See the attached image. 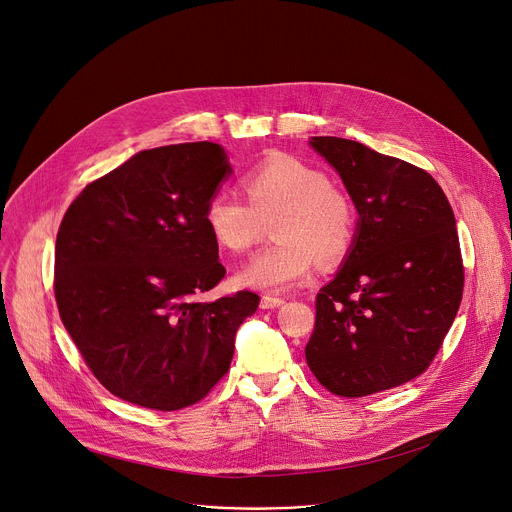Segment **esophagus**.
Instances as JSON below:
<instances>
[{"label": "esophagus", "instance_id": "1", "mask_svg": "<svg viewBox=\"0 0 512 512\" xmlns=\"http://www.w3.org/2000/svg\"><path fill=\"white\" fill-rule=\"evenodd\" d=\"M283 304H285V300H283V298H277V296H263V298H261V308H263V310L279 308V306H283Z\"/></svg>", "mask_w": 512, "mask_h": 512}]
</instances>
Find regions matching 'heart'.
Instances as JSON below:
<instances>
[{"label": "heart", "instance_id": "heart-1", "mask_svg": "<svg viewBox=\"0 0 512 512\" xmlns=\"http://www.w3.org/2000/svg\"><path fill=\"white\" fill-rule=\"evenodd\" d=\"M247 202L231 192L212 194L202 221L212 241L245 253L271 225L273 245L259 251L239 273V281L257 289H285L306 279L320 263L346 255L354 237V206L316 166L281 156L251 170L243 182Z\"/></svg>", "mask_w": 512, "mask_h": 512}]
</instances>
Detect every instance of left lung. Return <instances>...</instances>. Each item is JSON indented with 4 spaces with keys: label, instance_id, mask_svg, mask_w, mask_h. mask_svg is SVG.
Returning a JSON list of instances; mask_svg holds the SVG:
<instances>
[{
    "label": "left lung",
    "instance_id": "8db88e82",
    "mask_svg": "<svg viewBox=\"0 0 512 512\" xmlns=\"http://www.w3.org/2000/svg\"><path fill=\"white\" fill-rule=\"evenodd\" d=\"M310 143L340 174L358 229L316 296L306 360L334 395L381 393L427 371L458 314L464 265L454 210L409 162L342 137Z\"/></svg>",
    "mask_w": 512,
    "mask_h": 512
}]
</instances>
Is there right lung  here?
Listing matches in <instances>:
<instances>
[{"instance_id": "1", "label": "right lung", "mask_w": 512, "mask_h": 512, "mask_svg": "<svg viewBox=\"0 0 512 512\" xmlns=\"http://www.w3.org/2000/svg\"><path fill=\"white\" fill-rule=\"evenodd\" d=\"M231 174L194 141L143 150L87 184L56 235L54 296L87 367L115 397L158 411L204 399L259 308L253 291L196 302L227 273L202 212Z\"/></svg>"}]
</instances>
